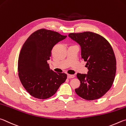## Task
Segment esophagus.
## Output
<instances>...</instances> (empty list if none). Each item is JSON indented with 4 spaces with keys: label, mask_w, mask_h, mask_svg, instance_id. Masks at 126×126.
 Returning <instances> with one entry per match:
<instances>
[{
    "label": "esophagus",
    "mask_w": 126,
    "mask_h": 126,
    "mask_svg": "<svg viewBox=\"0 0 126 126\" xmlns=\"http://www.w3.org/2000/svg\"><path fill=\"white\" fill-rule=\"evenodd\" d=\"M75 76L74 75H70V74H67V78L68 79H72L74 78Z\"/></svg>",
    "instance_id": "obj_1"
}]
</instances>
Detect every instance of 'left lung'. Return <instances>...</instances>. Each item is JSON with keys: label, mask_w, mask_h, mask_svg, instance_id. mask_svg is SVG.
Returning a JSON list of instances; mask_svg holds the SVG:
<instances>
[{"label": "left lung", "mask_w": 126, "mask_h": 126, "mask_svg": "<svg viewBox=\"0 0 126 126\" xmlns=\"http://www.w3.org/2000/svg\"><path fill=\"white\" fill-rule=\"evenodd\" d=\"M69 36L81 46V57L86 61L87 74H77L80 86L77 94L87 100L100 98L113 84L116 60L113 48L106 39L96 33H70Z\"/></svg>", "instance_id": "1"}]
</instances>
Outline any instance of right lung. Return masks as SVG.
Here are the masks:
<instances>
[{
    "label": "right lung",
    "mask_w": 126,
    "mask_h": 126,
    "mask_svg": "<svg viewBox=\"0 0 126 126\" xmlns=\"http://www.w3.org/2000/svg\"><path fill=\"white\" fill-rule=\"evenodd\" d=\"M66 37L41 29L33 32L24 43L17 69L21 83L30 95L39 99L49 98L66 80V74L54 72L47 62L53 47Z\"/></svg>",
    "instance_id": "obj_1"
}]
</instances>
